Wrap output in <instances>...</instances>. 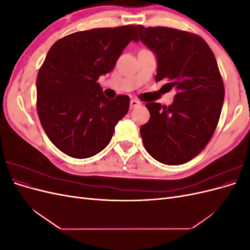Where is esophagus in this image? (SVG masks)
<instances>
[{
  "mask_svg": "<svg viewBox=\"0 0 250 250\" xmlns=\"http://www.w3.org/2000/svg\"><path fill=\"white\" fill-rule=\"evenodd\" d=\"M139 105H141V101L137 100V99H131L130 100V108H135L137 106H139Z\"/></svg>",
  "mask_w": 250,
  "mask_h": 250,
  "instance_id": "esophagus-1",
  "label": "esophagus"
}]
</instances>
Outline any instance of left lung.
<instances>
[{
	"mask_svg": "<svg viewBox=\"0 0 250 250\" xmlns=\"http://www.w3.org/2000/svg\"><path fill=\"white\" fill-rule=\"evenodd\" d=\"M141 41L157 57L155 81L177 90L169 107L150 102L141 127L147 152L162 164L188 163L206 148L221 115L224 85L213 51L202 37L169 27L138 26Z\"/></svg>",
	"mask_w": 250,
	"mask_h": 250,
	"instance_id": "obj_1",
	"label": "left lung"
}]
</instances>
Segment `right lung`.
Masks as SVG:
<instances>
[{"instance_id":"obj_1","label":"right lung","mask_w":250,"mask_h":250,"mask_svg":"<svg viewBox=\"0 0 250 250\" xmlns=\"http://www.w3.org/2000/svg\"><path fill=\"white\" fill-rule=\"evenodd\" d=\"M131 41H139L137 26L97 28L66 35L49 50L37 74L36 107L44 132L66 155L99 153L127 113L129 97L109 100L97 81Z\"/></svg>"}]
</instances>
